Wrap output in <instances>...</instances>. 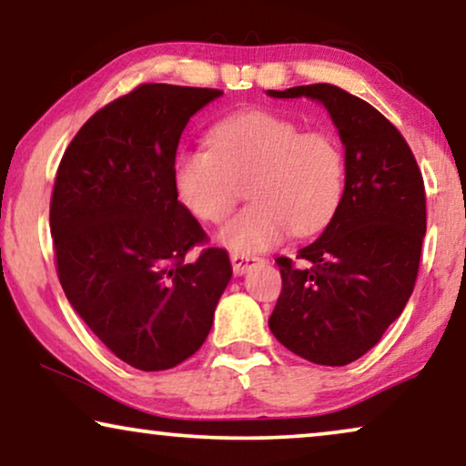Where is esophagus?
I'll use <instances>...</instances> for the list:
<instances>
[{
    "mask_svg": "<svg viewBox=\"0 0 466 466\" xmlns=\"http://www.w3.org/2000/svg\"><path fill=\"white\" fill-rule=\"evenodd\" d=\"M230 261H232L234 274H238V277H240V274H245V272L251 270V268L259 261V258H255V255H248V253H236V251H232L230 253Z\"/></svg>",
    "mask_w": 466,
    "mask_h": 466,
    "instance_id": "1",
    "label": "esophagus"
}]
</instances>
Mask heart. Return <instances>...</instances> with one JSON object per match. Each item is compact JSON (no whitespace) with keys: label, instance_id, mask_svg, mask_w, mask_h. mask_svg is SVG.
<instances>
[{"label":"heart","instance_id":"heart-1","mask_svg":"<svg viewBox=\"0 0 466 466\" xmlns=\"http://www.w3.org/2000/svg\"><path fill=\"white\" fill-rule=\"evenodd\" d=\"M208 143L211 149L177 156L173 181L181 205L207 224L224 221L247 189L253 205L219 234L232 251H264L289 228L310 234L336 213L346 162L327 130H304L289 117L255 109L221 120Z\"/></svg>","mask_w":466,"mask_h":466}]
</instances>
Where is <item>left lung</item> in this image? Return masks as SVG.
<instances>
[{"label":"left lung","instance_id":"left-lung-1","mask_svg":"<svg viewBox=\"0 0 466 466\" xmlns=\"http://www.w3.org/2000/svg\"><path fill=\"white\" fill-rule=\"evenodd\" d=\"M325 105L346 149V183L325 232L279 258L283 289L270 331L317 365L339 367L373 349L414 291L427 232L422 173L403 135L370 103L333 84L268 90Z\"/></svg>","mask_w":466,"mask_h":466}]
</instances>
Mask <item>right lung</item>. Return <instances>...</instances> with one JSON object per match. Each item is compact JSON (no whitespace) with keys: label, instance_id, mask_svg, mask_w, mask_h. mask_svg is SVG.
<instances>
[{"label":"right lung","instance_id":"right-lung-1","mask_svg":"<svg viewBox=\"0 0 466 466\" xmlns=\"http://www.w3.org/2000/svg\"><path fill=\"white\" fill-rule=\"evenodd\" d=\"M224 93L141 84L77 130L50 200L56 274L69 304L124 363L162 371L205 342L232 279L228 253L177 200L189 117Z\"/></svg>","mask_w":466,"mask_h":466}]
</instances>
